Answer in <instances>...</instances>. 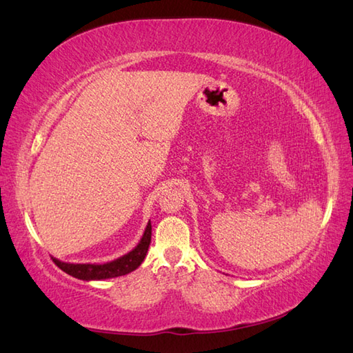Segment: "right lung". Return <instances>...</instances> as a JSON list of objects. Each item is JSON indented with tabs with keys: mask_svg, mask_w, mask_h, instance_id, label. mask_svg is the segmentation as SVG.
Returning a JSON list of instances; mask_svg holds the SVG:
<instances>
[{
	"mask_svg": "<svg viewBox=\"0 0 353 353\" xmlns=\"http://www.w3.org/2000/svg\"><path fill=\"white\" fill-rule=\"evenodd\" d=\"M150 241H152V224L149 221V224H147V227H145L141 241L138 242L137 247L132 251L125 254V256H121L116 260L106 261V263H102V265L65 263V261H61L55 257H52V260H54V263L61 270H64L65 274L75 276V278H78V280H85V281L108 280V278H116V276H121V275L132 272V270H135L139 265H141L143 260L145 259L147 250H149Z\"/></svg>",
	"mask_w": 353,
	"mask_h": 353,
	"instance_id": "1",
	"label": "right lung"
}]
</instances>
